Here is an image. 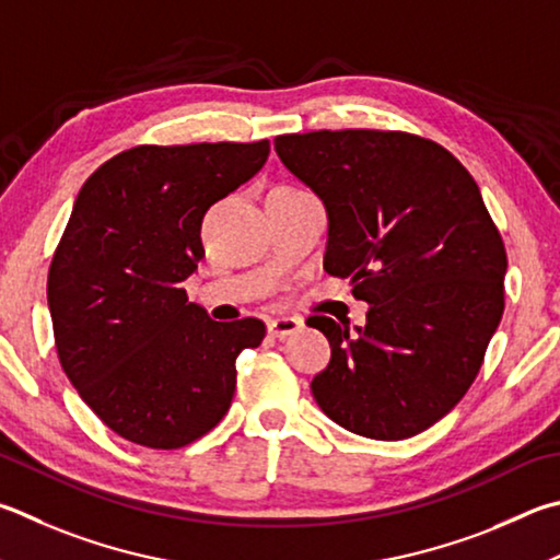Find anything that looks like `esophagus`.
I'll return each mask as SVG.
<instances>
[{
	"mask_svg": "<svg viewBox=\"0 0 560 560\" xmlns=\"http://www.w3.org/2000/svg\"><path fill=\"white\" fill-rule=\"evenodd\" d=\"M301 325H303L301 318H293V315H281V318H271L267 323V330L271 338H287V335L299 332Z\"/></svg>",
	"mask_w": 560,
	"mask_h": 560,
	"instance_id": "esophagus-1",
	"label": "esophagus"
}]
</instances>
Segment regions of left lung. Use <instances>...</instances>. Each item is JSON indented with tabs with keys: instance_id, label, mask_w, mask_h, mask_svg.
I'll return each instance as SVG.
<instances>
[{
	"instance_id": "1",
	"label": "left lung",
	"mask_w": 560,
	"mask_h": 560,
	"mask_svg": "<svg viewBox=\"0 0 560 560\" xmlns=\"http://www.w3.org/2000/svg\"><path fill=\"white\" fill-rule=\"evenodd\" d=\"M273 149L328 212L325 271L370 303L364 328L311 318L330 342L315 401L364 439L431 429L470 389L504 313L506 252L475 178L406 131L320 129Z\"/></svg>"
}]
</instances>
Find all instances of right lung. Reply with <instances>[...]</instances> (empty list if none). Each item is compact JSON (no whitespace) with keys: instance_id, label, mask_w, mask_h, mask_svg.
Here are the masks:
<instances>
[{"instance_id":"add662e5","label":"right lung","mask_w":560,"mask_h":560,"mask_svg":"<svg viewBox=\"0 0 560 560\" xmlns=\"http://www.w3.org/2000/svg\"><path fill=\"white\" fill-rule=\"evenodd\" d=\"M269 141L135 147L80 188L48 269L60 368L121 439L183 448L228 413L257 318L218 323L183 289L206 257L200 225L267 164Z\"/></svg>"}]
</instances>
